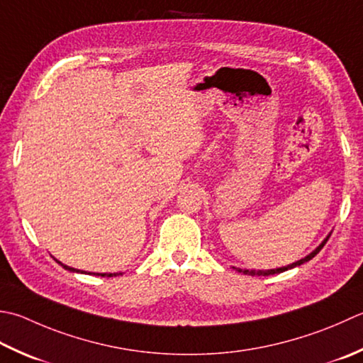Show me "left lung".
<instances>
[{
  "instance_id": "obj_1",
  "label": "left lung",
  "mask_w": 363,
  "mask_h": 363,
  "mask_svg": "<svg viewBox=\"0 0 363 363\" xmlns=\"http://www.w3.org/2000/svg\"><path fill=\"white\" fill-rule=\"evenodd\" d=\"M330 234L332 233H329L328 236H325V239L323 240L321 244H319L313 252H311L310 255H307V257L305 258H302V259H299V261H296V262H293V264H288V266H283V267H277V269H267V271H264V269H240V267H233V269H236V271L239 272V274H245V275H274V274H280V272H285V271H288V269H293V267H297V266H301V264H303V262H307V261H310L311 258H315L316 255L321 252V248L325 245V242H328L329 240V238H330Z\"/></svg>"
}]
</instances>
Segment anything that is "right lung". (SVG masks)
Segmentation results:
<instances>
[{
  "instance_id": "1",
  "label": "right lung",
  "mask_w": 363,
  "mask_h": 363,
  "mask_svg": "<svg viewBox=\"0 0 363 363\" xmlns=\"http://www.w3.org/2000/svg\"><path fill=\"white\" fill-rule=\"evenodd\" d=\"M56 259V258H55ZM56 262H58V264H61L64 269H66V271H69V272H80V274H86V272H84V271H78V269H74V267H69V266H66V264H62V262L61 261H58V259H56ZM89 274H92V272H89ZM121 274H123V272H113V274H101V272H94V275H99V277H116V275H121Z\"/></svg>"
}]
</instances>
